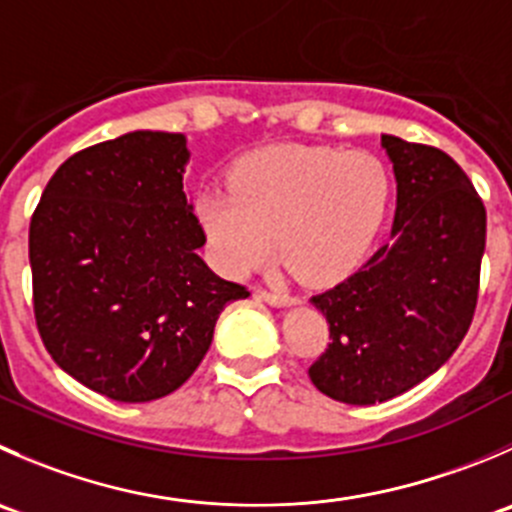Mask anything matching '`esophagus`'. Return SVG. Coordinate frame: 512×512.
Here are the masks:
<instances>
[{"label":"esophagus","instance_id":"obj_1","mask_svg":"<svg viewBox=\"0 0 512 512\" xmlns=\"http://www.w3.org/2000/svg\"><path fill=\"white\" fill-rule=\"evenodd\" d=\"M257 295L275 307H287V305H295L297 302V297L287 295V292H277V290H257Z\"/></svg>","mask_w":512,"mask_h":512}]
</instances>
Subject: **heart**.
I'll return each instance as SVG.
<instances>
[{"label":"heart","instance_id":"1","mask_svg":"<svg viewBox=\"0 0 512 512\" xmlns=\"http://www.w3.org/2000/svg\"><path fill=\"white\" fill-rule=\"evenodd\" d=\"M388 205L390 175L372 152L280 145L237 162L197 215L230 275H250L277 247L302 282L330 285L360 265Z\"/></svg>","mask_w":512,"mask_h":512}]
</instances>
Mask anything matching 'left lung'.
I'll return each mask as SVG.
<instances>
[{
    "label": "left lung",
    "mask_w": 512,
    "mask_h": 512,
    "mask_svg": "<svg viewBox=\"0 0 512 512\" xmlns=\"http://www.w3.org/2000/svg\"><path fill=\"white\" fill-rule=\"evenodd\" d=\"M398 180L393 245L312 295L330 325L312 385L347 405L398 398L458 350L473 322L485 207L463 167L430 145L382 135Z\"/></svg>",
    "instance_id": "left-lung-1"
}]
</instances>
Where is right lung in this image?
<instances>
[{
	"instance_id": "add662e5",
	"label": "right lung",
	"mask_w": 512,
	"mask_h": 512,
	"mask_svg": "<svg viewBox=\"0 0 512 512\" xmlns=\"http://www.w3.org/2000/svg\"><path fill=\"white\" fill-rule=\"evenodd\" d=\"M177 132H130L69 157L29 222L34 320L52 360L119 403L175 393L227 302L250 295L197 250Z\"/></svg>"
}]
</instances>
